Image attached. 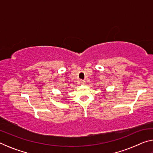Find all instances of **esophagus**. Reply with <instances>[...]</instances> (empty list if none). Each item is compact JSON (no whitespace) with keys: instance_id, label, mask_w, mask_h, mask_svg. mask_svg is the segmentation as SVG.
Returning <instances> with one entry per match:
<instances>
[{"instance_id":"34e87169","label":"esophagus","mask_w":153,"mask_h":153,"mask_svg":"<svg viewBox=\"0 0 153 153\" xmlns=\"http://www.w3.org/2000/svg\"><path fill=\"white\" fill-rule=\"evenodd\" d=\"M80 84L82 85H85L86 84V82L85 81V80H81V82H80Z\"/></svg>"}]
</instances>
